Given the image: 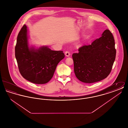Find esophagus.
<instances>
[{"label": "esophagus", "instance_id": "1", "mask_svg": "<svg viewBox=\"0 0 128 128\" xmlns=\"http://www.w3.org/2000/svg\"><path fill=\"white\" fill-rule=\"evenodd\" d=\"M65 54L66 56H70V53L68 51H66L65 53Z\"/></svg>", "mask_w": 128, "mask_h": 128}]
</instances>
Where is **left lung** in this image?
Returning a JSON list of instances; mask_svg holds the SVG:
<instances>
[{"label":"left lung","mask_w":128,"mask_h":128,"mask_svg":"<svg viewBox=\"0 0 128 128\" xmlns=\"http://www.w3.org/2000/svg\"><path fill=\"white\" fill-rule=\"evenodd\" d=\"M115 40L108 29L91 44L73 53L74 71L78 79L87 84L100 81L110 74L115 60Z\"/></svg>","instance_id":"1"}]
</instances>
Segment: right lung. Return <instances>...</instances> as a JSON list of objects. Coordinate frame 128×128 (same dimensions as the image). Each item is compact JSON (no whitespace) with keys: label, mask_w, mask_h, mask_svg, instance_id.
I'll return each mask as SVG.
<instances>
[{"label":"right lung","mask_w":128,"mask_h":128,"mask_svg":"<svg viewBox=\"0 0 128 128\" xmlns=\"http://www.w3.org/2000/svg\"><path fill=\"white\" fill-rule=\"evenodd\" d=\"M27 27L24 25L18 33L15 57L22 76L36 84H44L51 79L58 63L65 55L62 51H54L48 46L36 48L30 45Z\"/></svg>","instance_id":"1"}]
</instances>
